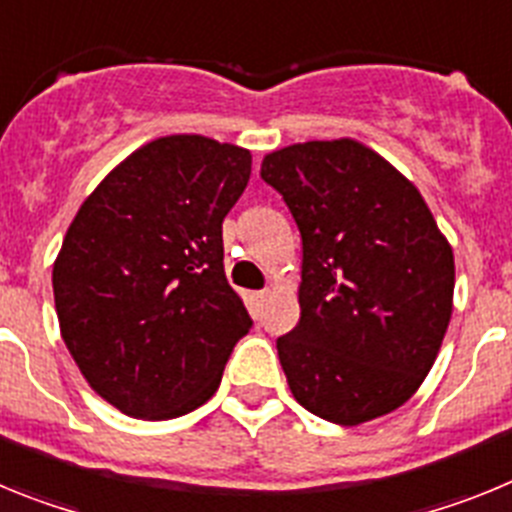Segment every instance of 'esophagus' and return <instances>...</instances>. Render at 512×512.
<instances>
[{"instance_id":"1","label":"esophagus","mask_w":512,"mask_h":512,"mask_svg":"<svg viewBox=\"0 0 512 512\" xmlns=\"http://www.w3.org/2000/svg\"><path fill=\"white\" fill-rule=\"evenodd\" d=\"M271 295V289H259V292H253V312H256V315H259L261 312V307H264V302H266V297Z\"/></svg>"}]
</instances>
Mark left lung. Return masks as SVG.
Wrapping results in <instances>:
<instances>
[{
  "instance_id": "left-lung-1",
  "label": "left lung",
  "mask_w": 512,
  "mask_h": 512,
  "mask_svg": "<svg viewBox=\"0 0 512 512\" xmlns=\"http://www.w3.org/2000/svg\"><path fill=\"white\" fill-rule=\"evenodd\" d=\"M302 238L300 323L277 338L295 400L336 425L382 418L431 372L454 312V251L408 176L354 138L266 153Z\"/></svg>"
}]
</instances>
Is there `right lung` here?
<instances>
[{"label": "right lung", "mask_w": 512, "mask_h": 512, "mask_svg": "<svg viewBox=\"0 0 512 512\" xmlns=\"http://www.w3.org/2000/svg\"><path fill=\"white\" fill-rule=\"evenodd\" d=\"M251 151L164 135L122 158L63 235L53 300L66 348L102 400L169 420L205 405L251 328L225 279L223 220Z\"/></svg>", "instance_id": "1"}]
</instances>
